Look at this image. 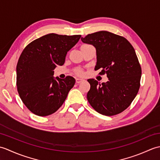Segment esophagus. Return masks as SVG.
<instances>
[{"label": "esophagus", "mask_w": 160, "mask_h": 160, "mask_svg": "<svg viewBox=\"0 0 160 160\" xmlns=\"http://www.w3.org/2000/svg\"><path fill=\"white\" fill-rule=\"evenodd\" d=\"M83 80H84L80 79V78H77V79L76 80V83H80V82H82Z\"/></svg>", "instance_id": "obj_1"}]
</instances>
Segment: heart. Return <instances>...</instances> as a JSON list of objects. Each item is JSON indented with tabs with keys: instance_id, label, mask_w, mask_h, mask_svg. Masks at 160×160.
Here are the masks:
<instances>
[{
	"instance_id": "1",
	"label": "heart",
	"mask_w": 160,
	"mask_h": 160,
	"mask_svg": "<svg viewBox=\"0 0 160 160\" xmlns=\"http://www.w3.org/2000/svg\"><path fill=\"white\" fill-rule=\"evenodd\" d=\"M88 45H86V44H84V45H82V46H81L80 49L82 48V47L88 46ZM74 72H75V73H76V75H78V76H83V75H84V71L82 69H80V68H78V69H75Z\"/></svg>"
}]
</instances>
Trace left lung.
<instances>
[{
  "label": "left lung",
  "instance_id": "obj_1",
  "mask_svg": "<svg viewBox=\"0 0 160 160\" xmlns=\"http://www.w3.org/2000/svg\"><path fill=\"white\" fill-rule=\"evenodd\" d=\"M84 43L96 49L95 70L107 74L105 83L95 79L87 80L90 90L87 100L98 113L112 116L122 113L130 106L140 87L142 69L131 44L123 36L100 31L81 38Z\"/></svg>",
  "mask_w": 160,
  "mask_h": 160
}]
</instances>
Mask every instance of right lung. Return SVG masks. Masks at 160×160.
I'll return each mask as SVG.
<instances>
[{"label": "right lung", "instance_id": "add662e5", "mask_svg": "<svg viewBox=\"0 0 160 160\" xmlns=\"http://www.w3.org/2000/svg\"><path fill=\"white\" fill-rule=\"evenodd\" d=\"M80 37L49 33L23 49L16 66L17 90L24 104L33 114L49 115L66 100L76 80L70 76L54 79L53 70L63 65L67 52Z\"/></svg>", "mask_w": 160, "mask_h": 160}]
</instances>
